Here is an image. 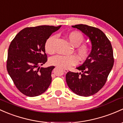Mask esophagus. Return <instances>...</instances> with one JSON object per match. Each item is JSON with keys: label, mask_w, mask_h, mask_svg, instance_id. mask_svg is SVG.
<instances>
[{"label": "esophagus", "mask_w": 123, "mask_h": 123, "mask_svg": "<svg viewBox=\"0 0 123 123\" xmlns=\"http://www.w3.org/2000/svg\"><path fill=\"white\" fill-rule=\"evenodd\" d=\"M64 72L65 73H66L68 72V70L66 69V68H65V69H64Z\"/></svg>", "instance_id": "obj_1"}]
</instances>
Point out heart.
<instances>
[{
    "mask_svg": "<svg viewBox=\"0 0 123 123\" xmlns=\"http://www.w3.org/2000/svg\"><path fill=\"white\" fill-rule=\"evenodd\" d=\"M70 42L76 46V51L78 57L80 60H86L91 52L90 47L87 43H82L84 40V35L80 31H72L67 35ZM56 39L55 35H52L47 38L44 43V49L48 54L55 53V41ZM79 62L77 57L75 55H56L50 60V63L53 66L62 68H68L77 64Z\"/></svg>",
    "mask_w": 123,
    "mask_h": 123,
    "instance_id": "heart-1",
    "label": "heart"
}]
</instances>
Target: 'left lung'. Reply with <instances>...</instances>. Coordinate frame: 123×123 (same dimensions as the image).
<instances>
[{
  "label": "left lung",
  "mask_w": 123,
  "mask_h": 123,
  "mask_svg": "<svg viewBox=\"0 0 123 123\" xmlns=\"http://www.w3.org/2000/svg\"><path fill=\"white\" fill-rule=\"evenodd\" d=\"M74 28L81 30L90 39L92 49L81 66V73L68 72L66 75L68 87L76 94L88 97L103 88L114 65L113 47L105 34L98 28L86 25H76Z\"/></svg>",
  "instance_id": "8db88e82"
}]
</instances>
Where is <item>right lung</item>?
Masks as SVG:
<instances>
[{
	"label": "right lung",
	"mask_w": 123,
	"mask_h": 123,
	"mask_svg": "<svg viewBox=\"0 0 123 123\" xmlns=\"http://www.w3.org/2000/svg\"><path fill=\"white\" fill-rule=\"evenodd\" d=\"M61 26L26 27L14 37L9 47L6 68L16 88L35 97L44 93L51 82L55 66L40 68L47 61L44 43Z\"/></svg>",
	"instance_id": "add662e5"
}]
</instances>
